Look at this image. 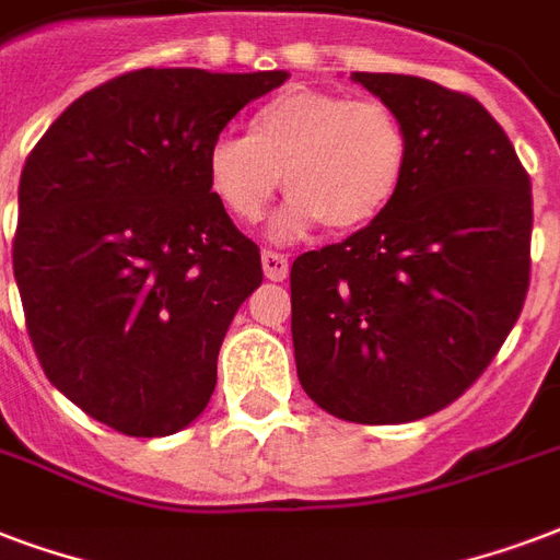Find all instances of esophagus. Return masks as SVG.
<instances>
[{
    "instance_id": "obj_1",
    "label": "esophagus",
    "mask_w": 560,
    "mask_h": 560,
    "mask_svg": "<svg viewBox=\"0 0 560 560\" xmlns=\"http://www.w3.org/2000/svg\"><path fill=\"white\" fill-rule=\"evenodd\" d=\"M262 271L268 280H275V283H280V280H285L289 277V259H285L283 254H275V250H265L262 254Z\"/></svg>"
}]
</instances>
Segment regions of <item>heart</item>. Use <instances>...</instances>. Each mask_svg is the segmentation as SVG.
Listing matches in <instances>:
<instances>
[{
    "label": "heart",
    "instance_id": "b5f03b06",
    "mask_svg": "<svg viewBox=\"0 0 560 560\" xmlns=\"http://www.w3.org/2000/svg\"><path fill=\"white\" fill-rule=\"evenodd\" d=\"M410 159L405 124L381 100L289 88L250 115L247 138L209 144L206 183L235 221L256 224L285 176L292 197L271 224L275 238H298L325 221L334 233H354L389 212Z\"/></svg>",
    "mask_w": 560,
    "mask_h": 560
}]
</instances>
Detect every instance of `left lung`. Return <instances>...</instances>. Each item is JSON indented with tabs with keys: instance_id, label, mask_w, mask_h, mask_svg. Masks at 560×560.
Wrapping results in <instances>:
<instances>
[{
	"instance_id": "8db88e82",
	"label": "left lung",
	"mask_w": 560,
	"mask_h": 560,
	"mask_svg": "<svg viewBox=\"0 0 560 560\" xmlns=\"http://www.w3.org/2000/svg\"><path fill=\"white\" fill-rule=\"evenodd\" d=\"M401 117L410 174L375 224L292 262L298 381L336 419L448 407L523 313L532 183L485 105L401 73H351Z\"/></svg>"
}]
</instances>
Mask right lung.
I'll return each mask as SVG.
<instances>
[{
  "label": "right lung",
  "instance_id": "obj_1",
  "mask_svg": "<svg viewBox=\"0 0 560 560\" xmlns=\"http://www.w3.org/2000/svg\"><path fill=\"white\" fill-rule=\"evenodd\" d=\"M285 70H136L67 105L20 176L14 277L56 389L129 436L212 398L218 351L262 283L259 247L206 183V153Z\"/></svg>",
  "mask_w": 560,
  "mask_h": 560
}]
</instances>
